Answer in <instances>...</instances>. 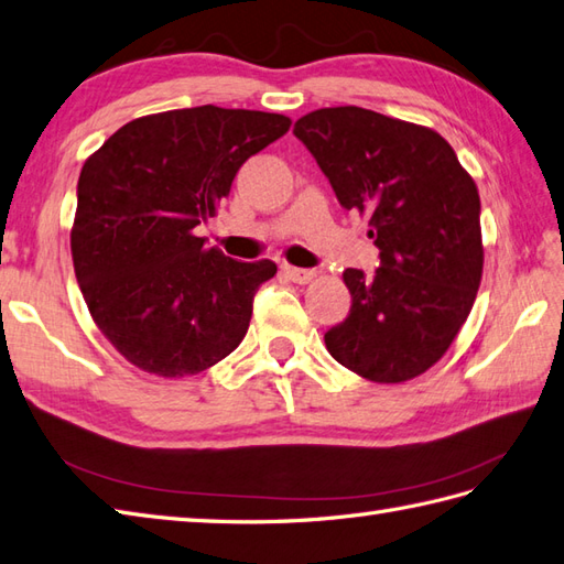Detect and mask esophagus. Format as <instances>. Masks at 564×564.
<instances>
[{
	"label": "esophagus",
	"instance_id": "1",
	"mask_svg": "<svg viewBox=\"0 0 564 564\" xmlns=\"http://www.w3.org/2000/svg\"><path fill=\"white\" fill-rule=\"evenodd\" d=\"M284 278H290L296 284H308L315 280V270H304V268H292V265H284L282 268Z\"/></svg>",
	"mask_w": 564,
	"mask_h": 564
}]
</instances>
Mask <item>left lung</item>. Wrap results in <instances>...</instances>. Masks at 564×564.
Listing matches in <instances>:
<instances>
[{
    "label": "left lung",
    "instance_id": "left-lung-1",
    "mask_svg": "<svg viewBox=\"0 0 564 564\" xmlns=\"http://www.w3.org/2000/svg\"><path fill=\"white\" fill-rule=\"evenodd\" d=\"M294 135L341 208L368 217L380 268H347L349 315L325 333L333 359L373 382L425 373L469 318L484 272L480 198L433 129L364 107L301 117Z\"/></svg>",
    "mask_w": 564,
    "mask_h": 564
}]
</instances>
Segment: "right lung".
I'll list each match as a JSON object with an SVG mask.
<instances>
[{
  "label": "right lung",
  "mask_w": 564,
  "mask_h": 564,
  "mask_svg": "<svg viewBox=\"0 0 564 564\" xmlns=\"http://www.w3.org/2000/svg\"><path fill=\"white\" fill-rule=\"evenodd\" d=\"M292 119L215 105L133 119L78 176L72 256L95 325L145 373L196 376L239 347L272 260L239 263L205 249L241 164Z\"/></svg>",
  "instance_id": "1"
}]
</instances>
